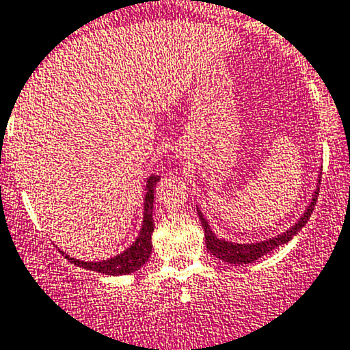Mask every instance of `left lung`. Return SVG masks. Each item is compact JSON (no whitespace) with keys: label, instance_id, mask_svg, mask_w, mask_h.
I'll list each match as a JSON object with an SVG mask.
<instances>
[{"label":"left lung","instance_id":"obj_1","mask_svg":"<svg viewBox=\"0 0 350 350\" xmlns=\"http://www.w3.org/2000/svg\"><path fill=\"white\" fill-rule=\"evenodd\" d=\"M319 183H320V179H317V188H315V191H313L312 198H310L308 206L305 208V211L301 213V217H299L298 220H296L295 224L288 228V230L283 232V234H278L276 237L266 239V241L239 243V242L225 241V239H218L217 235L213 234L210 224H208L206 218L203 217V213H201L200 208H196L198 215H200L201 225H203V228H204V243H206V249L210 250V252L213 254L217 259L225 260V262L235 264V266H237V264L254 262V260H257L259 257L269 254L271 250L284 245V243H288L296 234H298L299 230H301L303 227H305V224L308 221V218L312 217V211H313V208H315L317 198H319V189H320Z\"/></svg>","mask_w":350,"mask_h":350}]
</instances>
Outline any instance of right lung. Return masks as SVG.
<instances>
[{"label": "right lung", "instance_id": "right-lung-1", "mask_svg": "<svg viewBox=\"0 0 350 350\" xmlns=\"http://www.w3.org/2000/svg\"><path fill=\"white\" fill-rule=\"evenodd\" d=\"M159 176L150 174L146 181V191H144V220L142 228H140L139 235L133 241L130 247H126L123 252L116 254V256L109 257L105 260H79L76 257L67 256L62 252V256L69 260L74 266H79L83 269L94 271V273L108 274V276H122V274H132L139 271L144 264L149 260L150 254H152V232H154V218H152V208H154V189L155 185L159 183Z\"/></svg>", "mask_w": 350, "mask_h": 350}]
</instances>
